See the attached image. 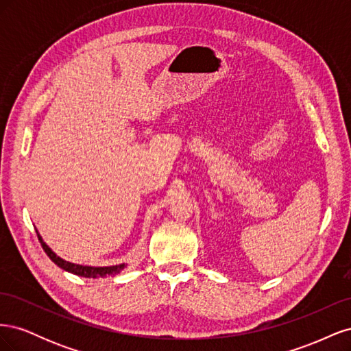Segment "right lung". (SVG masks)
<instances>
[{
  "instance_id": "right-lung-1",
  "label": "right lung",
  "mask_w": 351,
  "mask_h": 351,
  "mask_svg": "<svg viewBox=\"0 0 351 351\" xmlns=\"http://www.w3.org/2000/svg\"><path fill=\"white\" fill-rule=\"evenodd\" d=\"M38 232V231H36ZM38 239L42 244V247H44L45 253L49 256V259L54 262L56 265H58L60 268H62L67 272H71L74 275H79V277H84V278H104L107 277V275H114V274H119L120 271H123L125 268V263H120V265H112V267H84V265H77V263H71L67 262L64 259H61L60 256L52 252L48 246L47 243L42 240L40 234L38 232Z\"/></svg>"
}]
</instances>
